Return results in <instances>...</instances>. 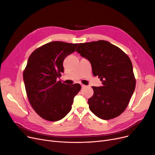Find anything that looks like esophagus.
<instances>
[{"instance_id":"1","label":"esophagus","mask_w":155,"mask_h":155,"mask_svg":"<svg viewBox=\"0 0 155 155\" xmlns=\"http://www.w3.org/2000/svg\"><path fill=\"white\" fill-rule=\"evenodd\" d=\"M81 87H82V88H85V87H87V86L85 85H83V84H81Z\"/></svg>"}]
</instances>
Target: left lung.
I'll list each match as a JSON object with an SVG mask.
<instances>
[{
    "label": "left lung",
    "mask_w": 155,
    "mask_h": 155,
    "mask_svg": "<svg viewBox=\"0 0 155 155\" xmlns=\"http://www.w3.org/2000/svg\"><path fill=\"white\" fill-rule=\"evenodd\" d=\"M76 51L91 62L93 75L103 84L92 87L94 94L88 100L90 110L105 120L120 116L127 107L136 86L129 56L104 40L80 43Z\"/></svg>",
    "instance_id": "1"
}]
</instances>
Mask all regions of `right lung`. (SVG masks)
Segmentation results:
<instances>
[{
  "mask_svg": "<svg viewBox=\"0 0 155 155\" xmlns=\"http://www.w3.org/2000/svg\"><path fill=\"white\" fill-rule=\"evenodd\" d=\"M78 44L50 42L35 50L23 72L26 94L31 106L42 118L61 120L72 109L74 97L81 90L79 83L68 85L57 81L64 72V59Z\"/></svg>",
  "mask_w": 155,
  "mask_h": 155,
  "instance_id": "add662e5",
  "label": "right lung"
}]
</instances>
